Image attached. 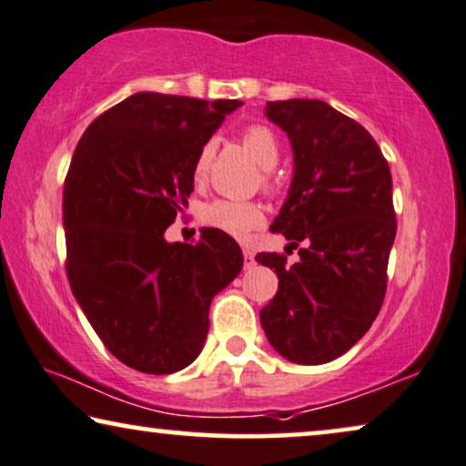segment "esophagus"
I'll return each instance as SVG.
<instances>
[{"label": "esophagus", "instance_id": "1", "mask_svg": "<svg viewBox=\"0 0 466 466\" xmlns=\"http://www.w3.org/2000/svg\"><path fill=\"white\" fill-rule=\"evenodd\" d=\"M243 256H245V268H251V266L256 264V256H253V251L243 247Z\"/></svg>", "mask_w": 466, "mask_h": 466}]
</instances>
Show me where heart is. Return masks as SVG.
<instances>
[{"label":"heart","mask_w":466,"mask_h":466,"mask_svg":"<svg viewBox=\"0 0 466 466\" xmlns=\"http://www.w3.org/2000/svg\"><path fill=\"white\" fill-rule=\"evenodd\" d=\"M240 145L247 153L256 159L258 166H262L264 170L275 168L279 155H281V148H279V140L275 132L270 127L259 126V123H253V126L245 127L240 132ZM210 153L213 148L210 145H204L198 153L196 164H194V175L196 178H202L207 175L208 164H210ZM266 187H272L270 178H266ZM202 219L207 226L221 229V232L229 234V237L243 238L251 229L259 228L264 223V210L253 202H238V200H215L204 207Z\"/></svg>","instance_id":"obj_1"}]
</instances>
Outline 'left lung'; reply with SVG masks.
<instances>
[{"label":"left lung","instance_id":"1","mask_svg":"<svg viewBox=\"0 0 466 466\" xmlns=\"http://www.w3.org/2000/svg\"><path fill=\"white\" fill-rule=\"evenodd\" d=\"M294 151L289 194L272 229L296 264L258 253L279 289L259 311L270 345L296 364H324L367 334L383 305L396 237L392 175L367 129L321 99L266 104Z\"/></svg>","mask_w":466,"mask_h":466}]
</instances>
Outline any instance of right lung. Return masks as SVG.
I'll return each instance as SVG.
<instances>
[{
  "label": "right lung",
  "instance_id": "obj_1",
  "mask_svg": "<svg viewBox=\"0 0 466 466\" xmlns=\"http://www.w3.org/2000/svg\"><path fill=\"white\" fill-rule=\"evenodd\" d=\"M238 99L140 91L78 140L64 183L66 270L106 350L129 369L170 375L200 356L217 291L243 268L237 240L204 228L166 243L191 191L200 148Z\"/></svg>",
  "mask_w": 466,
  "mask_h": 466
}]
</instances>
